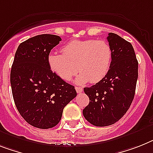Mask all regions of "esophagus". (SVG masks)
<instances>
[{
    "label": "esophagus",
    "instance_id": "1",
    "mask_svg": "<svg viewBox=\"0 0 153 153\" xmlns=\"http://www.w3.org/2000/svg\"><path fill=\"white\" fill-rule=\"evenodd\" d=\"M75 89L76 91V92H77V94H79V93H81L83 91V88L81 87H76Z\"/></svg>",
    "mask_w": 153,
    "mask_h": 153
}]
</instances>
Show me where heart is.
<instances>
[{
	"label": "heart",
	"mask_w": 153,
	"mask_h": 153,
	"mask_svg": "<svg viewBox=\"0 0 153 153\" xmlns=\"http://www.w3.org/2000/svg\"><path fill=\"white\" fill-rule=\"evenodd\" d=\"M62 54L50 53L48 62L51 71L63 80H69L80 72L76 82L98 83L108 74L112 62V49L104 40H76L62 48ZM78 69H76V68Z\"/></svg>",
	"instance_id": "heart-1"
}]
</instances>
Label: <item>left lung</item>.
Here are the masks:
<instances>
[{"label": "left lung", "mask_w": 153, "mask_h": 153, "mask_svg": "<svg viewBox=\"0 0 153 153\" xmlns=\"http://www.w3.org/2000/svg\"><path fill=\"white\" fill-rule=\"evenodd\" d=\"M107 40L113 53L108 74L94 85L84 88L90 102L83 114L97 127L113 124L127 113L138 76V62L131 43L113 33H108Z\"/></svg>", "instance_id": "obj_1"}]
</instances>
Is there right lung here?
I'll use <instances>...</instances> for the list:
<instances>
[{"instance_id":"1","label":"right lung","mask_w":153,"mask_h":153,"mask_svg":"<svg viewBox=\"0 0 153 153\" xmlns=\"http://www.w3.org/2000/svg\"><path fill=\"white\" fill-rule=\"evenodd\" d=\"M62 39L41 34L18 47L11 66L10 81L19 113L33 127L48 129L56 126L63 108L76 96L74 86L51 70L48 57Z\"/></svg>"}]
</instances>
